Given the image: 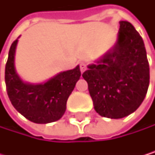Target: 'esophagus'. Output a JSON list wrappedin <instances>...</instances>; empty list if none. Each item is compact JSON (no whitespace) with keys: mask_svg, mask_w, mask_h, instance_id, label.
<instances>
[{"mask_svg":"<svg viewBox=\"0 0 155 155\" xmlns=\"http://www.w3.org/2000/svg\"><path fill=\"white\" fill-rule=\"evenodd\" d=\"M80 71H81L82 73L86 71V64L85 63H84V62H81L80 63Z\"/></svg>","mask_w":155,"mask_h":155,"instance_id":"1","label":"esophagus"}]
</instances>
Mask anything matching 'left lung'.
Here are the masks:
<instances>
[{
  "label": "left lung",
  "instance_id": "left-lung-1",
  "mask_svg": "<svg viewBox=\"0 0 155 155\" xmlns=\"http://www.w3.org/2000/svg\"><path fill=\"white\" fill-rule=\"evenodd\" d=\"M115 45L83 73L94 108L103 117L120 119L142 103L150 83L143 40L133 25L120 21Z\"/></svg>",
  "mask_w": 155,
  "mask_h": 155
}]
</instances>
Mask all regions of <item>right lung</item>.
<instances>
[{
    "label": "right lung",
    "instance_id": "add662e5",
    "mask_svg": "<svg viewBox=\"0 0 155 155\" xmlns=\"http://www.w3.org/2000/svg\"><path fill=\"white\" fill-rule=\"evenodd\" d=\"M17 41L16 39L12 44L5 65V84L12 105L24 117L36 124L59 120L65 114L70 95L80 79V67L60 72L44 84L25 83L15 68Z\"/></svg>",
    "mask_w": 155,
    "mask_h": 155
}]
</instances>
